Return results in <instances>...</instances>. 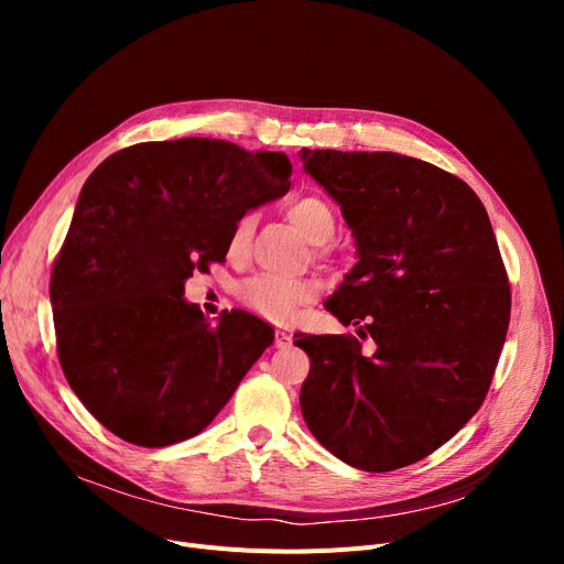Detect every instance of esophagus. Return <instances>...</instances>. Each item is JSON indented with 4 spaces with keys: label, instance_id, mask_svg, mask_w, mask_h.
<instances>
[{
    "label": "esophagus",
    "instance_id": "34e87169",
    "mask_svg": "<svg viewBox=\"0 0 564 564\" xmlns=\"http://www.w3.org/2000/svg\"><path fill=\"white\" fill-rule=\"evenodd\" d=\"M274 345H276V347H288V345H292V334L279 329V332H276V338H274Z\"/></svg>",
    "mask_w": 564,
    "mask_h": 564
}]
</instances>
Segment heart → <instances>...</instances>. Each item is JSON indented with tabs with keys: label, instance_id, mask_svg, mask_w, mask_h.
I'll list each match as a JSON object with an SVG mask.
<instances>
[{
	"label": "heart",
	"instance_id": "1",
	"mask_svg": "<svg viewBox=\"0 0 564 564\" xmlns=\"http://www.w3.org/2000/svg\"><path fill=\"white\" fill-rule=\"evenodd\" d=\"M288 219L297 226L311 242H327L336 230V215L327 200L319 196H300L285 207ZM256 217L245 213L230 228L228 253L242 256L251 242ZM319 294V283L313 279H283L274 274H256L237 288L240 302L258 315L272 322H290L302 313Z\"/></svg>",
	"mask_w": 564,
	"mask_h": 564
}]
</instances>
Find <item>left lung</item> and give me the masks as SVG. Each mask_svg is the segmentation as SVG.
Listing matches in <instances>:
<instances>
[{
    "mask_svg": "<svg viewBox=\"0 0 564 564\" xmlns=\"http://www.w3.org/2000/svg\"><path fill=\"white\" fill-rule=\"evenodd\" d=\"M359 247L327 308L361 338L294 334L300 404L345 464L383 473L432 455L480 409L510 324V283L478 194L398 153L302 148Z\"/></svg>",
    "mask_w": 564,
    "mask_h": 564,
    "instance_id": "1",
    "label": "left lung"
}]
</instances>
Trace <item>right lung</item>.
<instances>
[{
  "label": "right lung",
  "instance_id": "obj_1",
  "mask_svg": "<svg viewBox=\"0 0 564 564\" xmlns=\"http://www.w3.org/2000/svg\"><path fill=\"white\" fill-rule=\"evenodd\" d=\"M290 173L283 153L189 137L128 145L88 175L50 300L70 389L118 438L164 448L203 432L272 345L262 319L230 311L210 324L183 294Z\"/></svg>",
  "mask_w": 564,
  "mask_h": 564
}]
</instances>
